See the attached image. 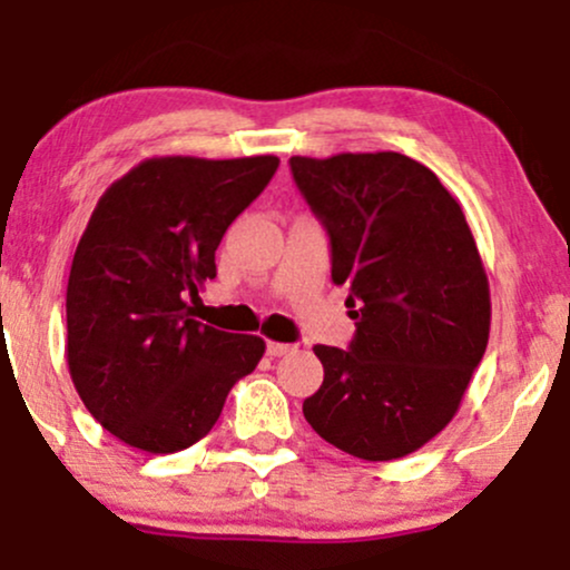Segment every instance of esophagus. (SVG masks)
<instances>
[{
  "instance_id": "1",
  "label": "esophagus",
  "mask_w": 570,
  "mask_h": 570,
  "mask_svg": "<svg viewBox=\"0 0 570 570\" xmlns=\"http://www.w3.org/2000/svg\"><path fill=\"white\" fill-rule=\"evenodd\" d=\"M289 351H292V345H286V343H267V356H273V358L286 356Z\"/></svg>"
}]
</instances>
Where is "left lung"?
Returning <instances> with one entry per match:
<instances>
[{
    "label": "left lung",
    "mask_w": 570,
    "mask_h": 570,
    "mask_svg": "<svg viewBox=\"0 0 570 570\" xmlns=\"http://www.w3.org/2000/svg\"><path fill=\"white\" fill-rule=\"evenodd\" d=\"M289 166L330 235L332 281L356 307L348 351L313 348L324 383L305 421L364 461L415 453L453 421L488 348V276L461 203L399 153Z\"/></svg>",
    "instance_id": "left-lung-1"
}]
</instances>
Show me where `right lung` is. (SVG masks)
Returning <instances> with one entry per match:
<instances>
[{"label": "right lung", "mask_w": 570, "mask_h": 570, "mask_svg": "<svg viewBox=\"0 0 570 570\" xmlns=\"http://www.w3.org/2000/svg\"><path fill=\"white\" fill-rule=\"evenodd\" d=\"M278 158H149L90 214L67 286V362L109 434L176 453L217 423L265 340L195 322L187 299L217 276L222 235L273 179Z\"/></svg>", "instance_id": "right-lung-1"}]
</instances>
